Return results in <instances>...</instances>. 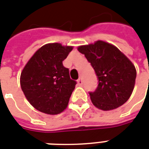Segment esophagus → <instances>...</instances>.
Instances as JSON below:
<instances>
[{
	"label": "esophagus",
	"instance_id": "esophagus-1",
	"mask_svg": "<svg viewBox=\"0 0 149 149\" xmlns=\"http://www.w3.org/2000/svg\"><path fill=\"white\" fill-rule=\"evenodd\" d=\"M77 83H78V84H79V86H81V85L83 84V80H82V78H81V77L78 79V80H77Z\"/></svg>",
	"mask_w": 149,
	"mask_h": 149
}]
</instances>
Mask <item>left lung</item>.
<instances>
[{
  "mask_svg": "<svg viewBox=\"0 0 149 149\" xmlns=\"http://www.w3.org/2000/svg\"><path fill=\"white\" fill-rule=\"evenodd\" d=\"M94 68L98 85L90 92L93 105L104 111L115 109L130 98L134 87L137 72L134 65L117 47L107 42L78 47Z\"/></svg>",
  "mask_w": 149,
  "mask_h": 149,
  "instance_id": "8db88e82",
  "label": "left lung"
}]
</instances>
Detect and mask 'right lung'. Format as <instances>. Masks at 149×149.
Returning <instances> with one entry per match:
<instances>
[{
  "instance_id": "1",
  "label": "right lung",
  "mask_w": 149,
  "mask_h": 149,
  "mask_svg": "<svg viewBox=\"0 0 149 149\" xmlns=\"http://www.w3.org/2000/svg\"><path fill=\"white\" fill-rule=\"evenodd\" d=\"M72 50L58 43L42 46L31 57L20 76V84L28 102L49 115L63 112L77 82L70 79L64 61Z\"/></svg>"
}]
</instances>
